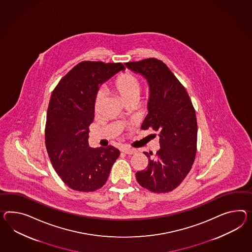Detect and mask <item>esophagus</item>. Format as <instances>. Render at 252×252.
<instances>
[{"mask_svg":"<svg viewBox=\"0 0 252 252\" xmlns=\"http://www.w3.org/2000/svg\"><path fill=\"white\" fill-rule=\"evenodd\" d=\"M122 152L124 153V154H126V155H133V154H135L136 150L124 147V148L122 149Z\"/></svg>","mask_w":252,"mask_h":252,"instance_id":"1","label":"esophagus"}]
</instances>
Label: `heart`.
<instances>
[{"label": "heart", "instance_id": "heart-1", "mask_svg": "<svg viewBox=\"0 0 252 252\" xmlns=\"http://www.w3.org/2000/svg\"><path fill=\"white\" fill-rule=\"evenodd\" d=\"M110 89L123 98L126 103L136 101L141 92V82L139 78L129 72L120 74L110 84ZM104 100L102 93H97L95 98V110L100 109Z\"/></svg>", "mask_w": 252, "mask_h": 252}]
</instances>
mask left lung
<instances>
[{
  "label": "left lung",
  "instance_id": "obj_1",
  "mask_svg": "<svg viewBox=\"0 0 252 252\" xmlns=\"http://www.w3.org/2000/svg\"><path fill=\"white\" fill-rule=\"evenodd\" d=\"M125 65L148 80L149 113L141 129L152 128L160 137V150L154 157L144 152L148 165L136 173V179L153 193L171 192L187 177L195 158L197 122L194 106L185 87L161 60L146 58Z\"/></svg>",
  "mask_w": 252,
  "mask_h": 252
}]
</instances>
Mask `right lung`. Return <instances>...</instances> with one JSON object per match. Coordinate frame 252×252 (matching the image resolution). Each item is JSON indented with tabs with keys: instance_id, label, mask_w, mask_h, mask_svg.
<instances>
[{
	"instance_id": "add662e5",
	"label": "right lung",
	"mask_w": 252,
	"mask_h": 252,
	"mask_svg": "<svg viewBox=\"0 0 252 252\" xmlns=\"http://www.w3.org/2000/svg\"><path fill=\"white\" fill-rule=\"evenodd\" d=\"M122 63L82 61L67 72L52 92L45 123V147L61 180L79 192L103 187L120 151L89 145L98 85L124 70Z\"/></svg>"
}]
</instances>
